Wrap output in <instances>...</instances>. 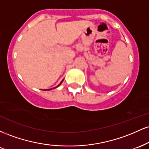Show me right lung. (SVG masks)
Listing matches in <instances>:
<instances>
[{
  "label": "right lung",
  "mask_w": 149,
  "mask_h": 149,
  "mask_svg": "<svg viewBox=\"0 0 149 149\" xmlns=\"http://www.w3.org/2000/svg\"><path fill=\"white\" fill-rule=\"evenodd\" d=\"M63 80H62V81H61V83H60V84H59V85H58V86H57V87H59V85H60L61 84V83H62V82H63ZM57 87H56V88H57ZM49 90H52V89H49Z\"/></svg>",
  "instance_id": "1"
}]
</instances>
